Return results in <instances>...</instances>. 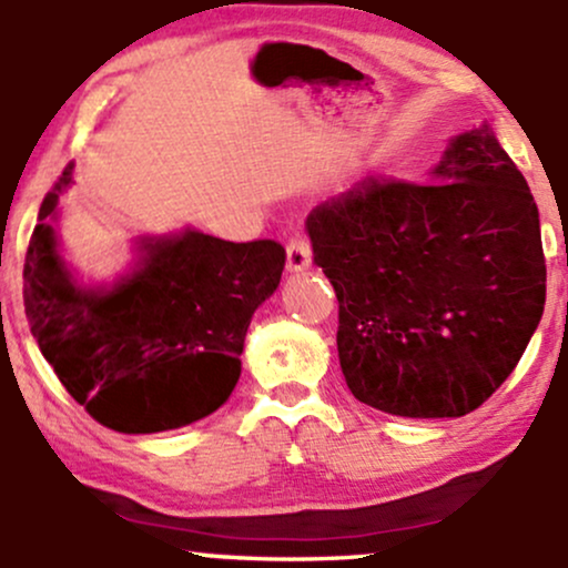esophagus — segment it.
I'll list each match as a JSON object with an SVG mask.
<instances>
[{"label":"esophagus","instance_id":"obj_1","mask_svg":"<svg viewBox=\"0 0 568 568\" xmlns=\"http://www.w3.org/2000/svg\"><path fill=\"white\" fill-rule=\"evenodd\" d=\"M310 264H312L310 243H306V240H302V237L291 240L288 247H285V272L296 275V272L310 270Z\"/></svg>","mask_w":568,"mask_h":568}]
</instances>
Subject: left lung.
Instances as JSON below:
<instances>
[{
    "mask_svg": "<svg viewBox=\"0 0 568 568\" xmlns=\"http://www.w3.org/2000/svg\"><path fill=\"white\" fill-rule=\"evenodd\" d=\"M306 234L349 393L384 414H470L542 321L537 202L488 122L452 135L425 184L368 181L317 205Z\"/></svg>",
    "mask_w": 568,
    "mask_h": 568,
    "instance_id": "8db88e82",
    "label": "left lung"
}]
</instances>
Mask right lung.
<instances>
[{
	"mask_svg": "<svg viewBox=\"0 0 568 568\" xmlns=\"http://www.w3.org/2000/svg\"><path fill=\"white\" fill-rule=\"evenodd\" d=\"M63 171L39 207L23 266L31 336L69 395L103 427L165 433L205 419L237 387L253 312L277 291L275 240L226 243L194 226L133 237L114 280H84L58 237Z\"/></svg>",
	"mask_w": 568,
	"mask_h": 568,
	"instance_id": "1",
	"label": "right lung"
}]
</instances>
